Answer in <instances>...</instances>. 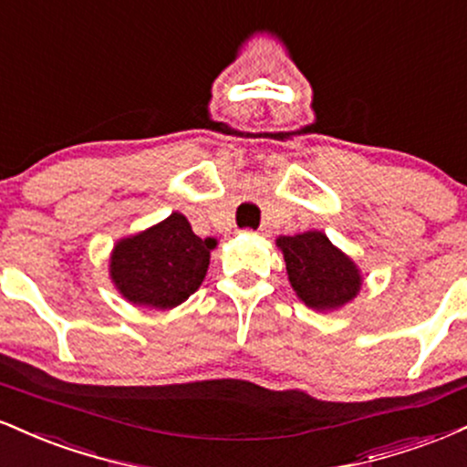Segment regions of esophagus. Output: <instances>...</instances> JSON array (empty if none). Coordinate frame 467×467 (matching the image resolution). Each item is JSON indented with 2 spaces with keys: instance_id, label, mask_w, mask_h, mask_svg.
<instances>
[{
  "instance_id": "1",
  "label": "esophagus",
  "mask_w": 467,
  "mask_h": 467,
  "mask_svg": "<svg viewBox=\"0 0 467 467\" xmlns=\"http://www.w3.org/2000/svg\"><path fill=\"white\" fill-rule=\"evenodd\" d=\"M256 234H265V228H261V230H259V233H256Z\"/></svg>"
}]
</instances>
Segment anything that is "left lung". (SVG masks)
Instances as JSON below:
<instances>
[{"label": "left lung", "instance_id": "1", "mask_svg": "<svg viewBox=\"0 0 467 467\" xmlns=\"http://www.w3.org/2000/svg\"><path fill=\"white\" fill-rule=\"evenodd\" d=\"M287 265V276L298 298L314 309H336L360 289L358 267L331 245L323 233H303L276 239Z\"/></svg>", "mask_w": 467, "mask_h": 467}]
</instances>
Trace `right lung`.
Wrapping results in <instances>:
<instances>
[{
  "label": "right lung",
  "mask_w": 467,
  "mask_h": 467,
  "mask_svg": "<svg viewBox=\"0 0 467 467\" xmlns=\"http://www.w3.org/2000/svg\"><path fill=\"white\" fill-rule=\"evenodd\" d=\"M215 245V239H200L186 217L173 213L158 226L118 241L111 278L127 301L171 309L202 285Z\"/></svg>",
  "instance_id": "obj_1"
}]
</instances>
